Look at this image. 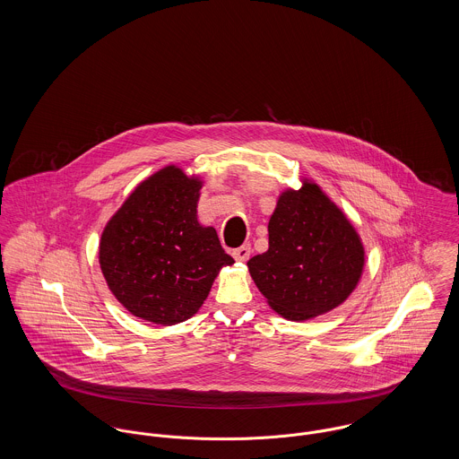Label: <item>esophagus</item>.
<instances>
[{
	"mask_svg": "<svg viewBox=\"0 0 459 459\" xmlns=\"http://www.w3.org/2000/svg\"><path fill=\"white\" fill-rule=\"evenodd\" d=\"M232 256H234L238 262H246V260L251 256V246H249V244H243L241 247H238V249L232 251Z\"/></svg>",
	"mask_w": 459,
	"mask_h": 459,
	"instance_id": "obj_1",
	"label": "esophagus"
}]
</instances>
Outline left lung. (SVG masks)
<instances>
[{
	"instance_id": "obj_1",
	"label": "left lung",
	"mask_w": 459,
	"mask_h": 459,
	"mask_svg": "<svg viewBox=\"0 0 459 459\" xmlns=\"http://www.w3.org/2000/svg\"><path fill=\"white\" fill-rule=\"evenodd\" d=\"M247 267L270 307L305 321L343 303L359 282L364 247L316 184L284 192L269 221V249Z\"/></svg>"
}]
</instances>
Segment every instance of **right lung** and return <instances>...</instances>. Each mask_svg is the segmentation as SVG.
<instances>
[{
  "label": "right lung",
  "instance_id": "1",
  "mask_svg": "<svg viewBox=\"0 0 459 459\" xmlns=\"http://www.w3.org/2000/svg\"><path fill=\"white\" fill-rule=\"evenodd\" d=\"M199 189L197 178L168 166L142 182L108 220L100 267L114 297L140 319L187 321L220 267L234 264L215 229L197 221Z\"/></svg>",
  "mask_w": 459,
  "mask_h": 459
}]
</instances>
